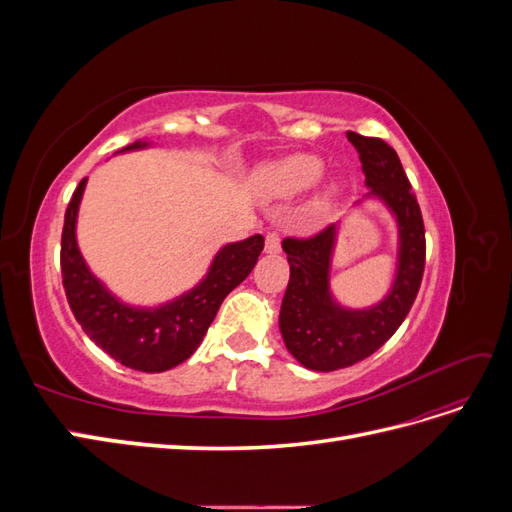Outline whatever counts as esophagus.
<instances>
[{"label":"esophagus","instance_id":"obj_1","mask_svg":"<svg viewBox=\"0 0 512 512\" xmlns=\"http://www.w3.org/2000/svg\"><path fill=\"white\" fill-rule=\"evenodd\" d=\"M282 245H280V237L275 235V232H269L265 237V254H280Z\"/></svg>","mask_w":512,"mask_h":512}]
</instances>
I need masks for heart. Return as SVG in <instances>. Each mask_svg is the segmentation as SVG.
Returning a JSON list of instances; mask_svg holds the SVG:
<instances>
[{
  "label": "heart",
  "instance_id": "1",
  "mask_svg": "<svg viewBox=\"0 0 512 512\" xmlns=\"http://www.w3.org/2000/svg\"><path fill=\"white\" fill-rule=\"evenodd\" d=\"M324 162L314 153H290V156L258 164L250 175V190L262 203H284L307 192H314L303 205L299 220L312 228L329 218L344 194L339 177H322Z\"/></svg>",
  "mask_w": 512,
  "mask_h": 512
}]
</instances>
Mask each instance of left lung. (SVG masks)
Here are the masks:
<instances>
[{"instance_id": "1", "label": "left lung", "mask_w": 512, "mask_h": 512, "mask_svg": "<svg viewBox=\"0 0 512 512\" xmlns=\"http://www.w3.org/2000/svg\"><path fill=\"white\" fill-rule=\"evenodd\" d=\"M359 151L367 194L352 211L380 203L397 228L395 275L376 303L350 307L337 301L331 269L342 222L307 241L286 239L290 280L280 309V333L288 352L303 367L335 371L374 354L406 320L425 269V228L416 196L393 147L380 138L346 132Z\"/></svg>"}]
</instances>
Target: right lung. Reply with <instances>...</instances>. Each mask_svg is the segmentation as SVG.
I'll return each mask as SVG.
<instances>
[{
  "mask_svg": "<svg viewBox=\"0 0 512 512\" xmlns=\"http://www.w3.org/2000/svg\"><path fill=\"white\" fill-rule=\"evenodd\" d=\"M151 147L153 141L141 138L113 156ZM85 188L87 179L72 194L61 235V277L74 318L91 342L117 363L147 374L173 369L190 359L203 342L226 294L252 273L265 239L252 235L224 243L213 254L207 273L190 290L158 305H134L108 288L89 269L81 252L76 224Z\"/></svg>",
  "mask_w": 512,
  "mask_h": 512,
  "instance_id": "add662e5",
  "label": "right lung"
}]
</instances>
